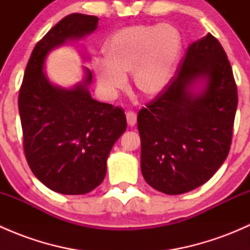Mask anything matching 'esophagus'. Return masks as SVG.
Instances as JSON below:
<instances>
[{
  "label": "esophagus",
  "mask_w": 250,
  "mask_h": 250,
  "mask_svg": "<svg viewBox=\"0 0 250 250\" xmlns=\"http://www.w3.org/2000/svg\"><path fill=\"white\" fill-rule=\"evenodd\" d=\"M125 117H127V122L130 127L135 125V123H137V113H135L134 111H128V112L125 113Z\"/></svg>",
  "instance_id": "34e87169"
}]
</instances>
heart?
I'll use <instances>...</instances> for the list:
<instances>
[{
  "label": "heart",
  "instance_id": "heart-1",
  "mask_svg": "<svg viewBox=\"0 0 250 250\" xmlns=\"http://www.w3.org/2000/svg\"><path fill=\"white\" fill-rule=\"evenodd\" d=\"M181 53V37L168 24H139L118 30L105 46L106 59L94 62L98 83L107 94L127 85L125 75L141 95L155 98L170 83Z\"/></svg>",
  "mask_w": 250,
  "mask_h": 250
}]
</instances>
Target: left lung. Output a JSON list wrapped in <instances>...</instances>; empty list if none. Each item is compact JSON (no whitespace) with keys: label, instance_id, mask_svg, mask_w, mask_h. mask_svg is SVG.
<instances>
[{"label":"left lung","instance_id":"obj_1","mask_svg":"<svg viewBox=\"0 0 250 250\" xmlns=\"http://www.w3.org/2000/svg\"><path fill=\"white\" fill-rule=\"evenodd\" d=\"M198 79L206 85L193 95L190 87ZM237 103L228 55L208 34L188 48L165 92L138 113L146 183L167 195L207 183L229 155Z\"/></svg>","mask_w":250,"mask_h":250}]
</instances>
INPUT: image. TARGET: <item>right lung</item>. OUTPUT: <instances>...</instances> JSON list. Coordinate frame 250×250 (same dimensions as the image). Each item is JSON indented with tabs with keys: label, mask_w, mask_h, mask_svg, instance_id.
I'll list each match as a JSON object with an SVG mask.
<instances>
[{
	"label": "right lung",
	"mask_w": 250,
	"mask_h": 250,
	"mask_svg": "<svg viewBox=\"0 0 250 250\" xmlns=\"http://www.w3.org/2000/svg\"><path fill=\"white\" fill-rule=\"evenodd\" d=\"M98 21L80 13L62 18L35 46L19 90L27 165L42 184L62 195H84L102 184L111 148L127 129L122 107L92 99L90 70L74 89L53 85L43 74L49 50L90 34Z\"/></svg>",
	"instance_id": "1"
}]
</instances>
